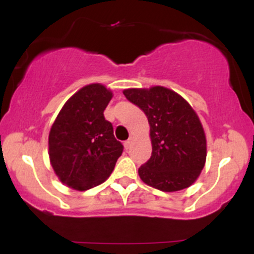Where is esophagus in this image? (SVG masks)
I'll return each mask as SVG.
<instances>
[{
  "label": "esophagus",
  "mask_w": 254,
  "mask_h": 254,
  "mask_svg": "<svg viewBox=\"0 0 254 254\" xmlns=\"http://www.w3.org/2000/svg\"><path fill=\"white\" fill-rule=\"evenodd\" d=\"M132 142H133V138H132V137H130V138L127 139V141L125 142V143H124L125 148H127V149H129V148L131 147V145H132Z\"/></svg>",
  "instance_id": "obj_1"
}]
</instances>
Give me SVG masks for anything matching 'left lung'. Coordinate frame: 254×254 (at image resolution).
Masks as SVG:
<instances>
[{
	"label": "left lung",
	"instance_id": "1",
	"mask_svg": "<svg viewBox=\"0 0 254 254\" xmlns=\"http://www.w3.org/2000/svg\"><path fill=\"white\" fill-rule=\"evenodd\" d=\"M150 127L151 156L138 168L142 182L164 192L180 191L197 180L206 160L203 125L191 105L162 86L123 90Z\"/></svg>",
	"mask_w": 254,
	"mask_h": 254
}]
</instances>
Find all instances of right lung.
Segmentation results:
<instances>
[{"instance_id":"right-lung-1","label":"right lung","mask_w":254,"mask_h":254,"mask_svg":"<svg viewBox=\"0 0 254 254\" xmlns=\"http://www.w3.org/2000/svg\"><path fill=\"white\" fill-rule=\"evenodd\" d=\"M113 97L101 83L87 84L66 100L49 133L50 164L60 182L86 191L104 183L123 145L104 111Z\"/></svg>"}]
</instances>
